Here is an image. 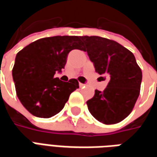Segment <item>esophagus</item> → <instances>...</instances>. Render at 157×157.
I'll use <instances>...</instances> for the list:
<instances>
[{
  "label": "esophagus",
  "instance_id": "obj_1",
  "mask_svg": "<svg viewBox=\"0 0 157 157\" xmlns=\"http://www.w3.org/2000/svg\"><path fill=\"white\" fill-rule=\"evenodd\" d=\"M79 86H80V87L82 88V87H85V84H83V83H79Z\"/></svg>",
  "mask_w": 157,
  "mask_h": 157
}]
</instances>
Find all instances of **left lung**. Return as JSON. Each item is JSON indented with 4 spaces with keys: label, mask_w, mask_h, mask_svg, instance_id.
<instances>
[{
    "label": "left lung",
    "mask_w": 157,
    "mask_h": 157,
    "mask_svg": "<svg viewBox=\"0 0 157 157\" xmlns=\"http://www.w3.org/2000/svg\"><path fill=\"white\" fill-rule=\"evenodd\" d=\"M96 72L107 75L109 82L103 92L96 90L86 102L89 112L105 124H114L129 115L140 92L141 69L128 48L99 36L81 37Z\"/></svg>",
    "instance_id": "left-lung-1"
}]
</instances>
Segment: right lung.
Instances as JSON below:
<instances>
[{"label":"right lung","mask_w":157,"mask_h":157,"mask_svg":"<svg viewBox=\"0 0 157 157\" xmlns=\"http://www.w3.org/2000/svg\"><path fill=\"white\" fill-rule=\"evenodd\" d=\"M82 48L80 36H55L38 39L17 54L12 69L16 92L31 114L48 118L63 109L79 82H62L54 75L65 68L69 52Z\"/></svg>","instance_id":"obj_1"}]
</instances>
